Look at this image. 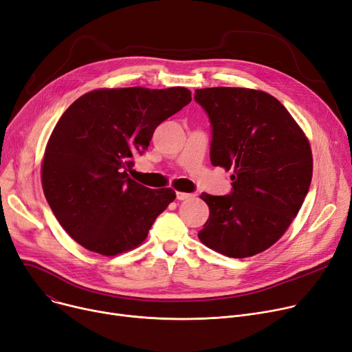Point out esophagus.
<instances>
[{
	"label": "esophagus",
	"instance_id": "obj_1",
	"mask_svg": "<svg viewBox=\"0 0 352 352\" xmlns=\"http://www.w3.org/2000/svg\"><path fill=\"white\" fill-rule=\"evenodd\" d=\"M193 195L192 193H185V192H176V199L177 200H186L190 199Z\"/></svg>",
	"mask_w": 352,
	"mask_h": 352
}]
</instances>
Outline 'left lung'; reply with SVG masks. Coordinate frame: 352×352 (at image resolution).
Instances as JSON below:
<instances>
[{
  "mask_svg": "<svg viewBox=\"0 0 352 352\" xmlns=\"http://www.w3.org/2000/svg\"><path fill=\"white\" fill-rule=\"evenodd\" d=\"M195 100L210 120L212 164L233 169L229 195H200L209 219L197 236L229 258L261 254L287 232L304 204L312 179L309 142L265 91L197 89Z\"/></svg>",
  "mask_w": 352,
  "mask_h": 352,
  "instance_id": "left-lung-1",
  "label": "left lung"
}]
</instances>
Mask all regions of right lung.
I'll return each mask as SVG.
<instances>
[{"label": "right lung", "instance_id": "add662e5", "mask_svg": "<svg viewBox=\"0 0 352 352\" xmlns=\"http://www.w3.org/2000/svg\"><path fill=\"white\" fill-rule=\"evenodd\" d=\"M190 102L185 87L100 89L63 113L45 147L41 182L50 208L77 243L114 256L146 239L176 193L148 189L127 172L156 127Z\"/></svg>", "mask_w": 352, "mask_h": 352}]
</instances>
